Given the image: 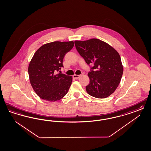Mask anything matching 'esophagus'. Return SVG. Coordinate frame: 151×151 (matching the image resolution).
Returning a JSON list of instances; mask_svg holds the SVG:
<instances>
[{"label": "esophagus", "instance_id": "obj_1", "mask_svg": "<svg viewBox=\"0 0 151 151\" xmlns=\"http://www.w3.org/2000/svg\"><path fill=\"white\" fill-rule=\"evenodd\" d=\"M81 75H77V74H74V75H73V77L74 78V79H77L78 78H79L80 77H81Z\"/></svg>", "mask_w": 151, "mask_h": 151}]
</instances>
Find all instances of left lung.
Wrapping results in <instances>:
<instances>
[{"mask_svg":"<svg viewBox=\"0 0 151 151\" xmlns=\"http://www.w3.org/2000/svg\"><path fill=\"white\" fill-rule=\"evenodd\" d=\"M76 48L91 70L86 91L97 98L108 97L117 89L122 78L123 67L120 55L111 45L99 39L76 40ZM93 66H91V64Z\"/></svg>","mask_w":151,"mask_h":151,"instance_id":"1","label":"left lung"}]
</instances>
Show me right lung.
Masks as SVG:
<instances>
[{"mask_svg": "<svg viewBox=\"0 0 151 151\" xmlns=\"http://www.w3.org/2000/svg\"><path fill=\"white\" fill-rule=\"evenodd\" d=\"M74 42H54L44 44L34 53L28 67L29 79L35 92L42 99L55 102L64 97L72 82V77L57 73L63 67L65 54Z\"/></svg>", "mask_w": 151, "mask_h": 151, "instance_id": "right-lung-1", "label": "right lung"}]
</instances>
